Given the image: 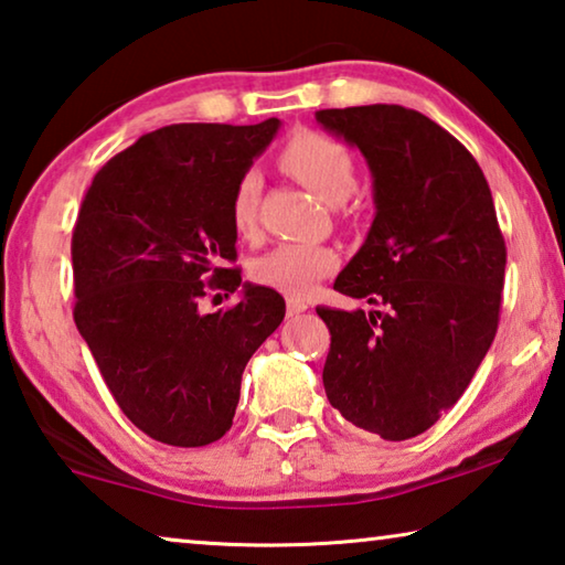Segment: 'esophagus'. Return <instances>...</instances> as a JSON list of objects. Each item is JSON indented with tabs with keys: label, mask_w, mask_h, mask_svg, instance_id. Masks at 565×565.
<instances>
[{
	"label": "esophagus",
	"mask_w": 565,
	"mask_h": 565,
	"mask_svg": "<svg viewBox=\"0 0 565 565\" xmlns=\"http://www.w3.org/2000/svg\"><path fill=\"white\" fill-rule=\"evenodd\" d=\"M301 311H307V301H301V299L286 301V315L289 317H297V315H301Z\"/></svg>",
	"instance_id": "34e87169"
}]
</instances>
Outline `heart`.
<instances>
[{
	"mask_svg": "<svg viewBox=\"0 0 565 565\" xmlns=\"http://www.w3.org/2000/svg\"><path fill=\"white\" fill-rule=\"evenodd\" d=\"M281 166L315 191L324 203H342L352 193L356 170L352 153L342 142L319 132H299L281 150ZM258 201H262V175L258 170H246L231 193V223L236 234L256 236L258 231ZM337 254L329 246L317 244H281L258 258L254 276L258 284L289 297H307L315 286L337 268Z\"/></svg>",
	"mask_w": 565,
	"mask_h": 565,
	"instance_id": "heart-1",
	"label": "heart"
}]
</instances>
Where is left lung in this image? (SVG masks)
<instances>
[{"instance_id": "left-lung-1", "label": "left lung", "mask_w": 565, "mask_h": 565, "mask_svg": "<svg viewBox=\"0 0 565 565\" xmlns=\"http://www.w3.org/2000/svg\"><path fill=\"white\" fill-rule=\"evenodd\" d=\"M317 122L360 150L374 221L334 289L372 309H329L327 397L382 440L423 435L468 390L495 339L505 241L478 160L402 105L319 110Z\"/></svg>"}]
</instances>
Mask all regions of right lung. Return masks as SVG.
<instances>
[{
  "instance_id": "obj_1",
  "label": "right lung",
  "mask_w": 565,
  "mask_h": 565,
  "mask_svg": "<svg viewBox=\"0 0 565 565\" xmlns=\"http://www.w3.org/2000/svg\"><path fill=\"white\" fill-rule=\"evenodd\" d=\"M281 120L181 122L142 136L97 170L73 231L75 324L125 417L158 443L203 447L234 425L241 374L284 321L268 286L234 294L231 193Z\"/></svg>"
}]
</instances>
